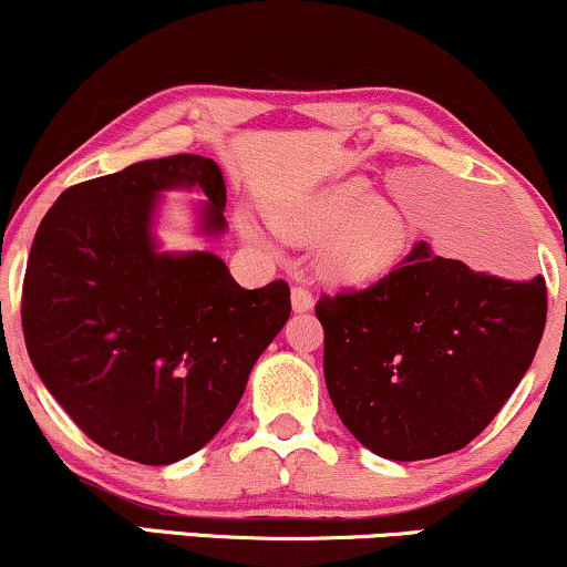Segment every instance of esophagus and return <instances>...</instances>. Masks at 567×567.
Masks as SVG:
<instances>
[{
  "mask_svg": "<svg viewBox=\"0 0 567 567\" xmlns=\"http://www.w3.org/2000/svg\"><path fill=\"white\" fill-rule=\"evenodd\" d=\"M291 310L295 312L312 310V295L305 289V286H295V289H291Z\"/></svg>",
  "mask_w": 567,
  "mask_h": 567,
  "instance_id": "34e87169",
  "label": "esophagus"
}]
</instances>
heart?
<instances>
[{"instance_id":"obj_1","label":"heart","mask_w":567,"mask_h":567,"mask_svg":"<svg viewBox=\"0 0 567 567\" xmlns=\"http://www.w3.org/2000/svg\"><path fill=\"white\" fill-rule=\"evenodd\" d=\"M244 236H255L239 220ZM278 230L291 244H320L318 270L337 286H370L389 276L410 249V226L389 202L373 197L362 178L326 186L297 213L278 218Z\"/></svg>"}]
</instances>
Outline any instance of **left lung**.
<instances>
[{
  "mask_svg": "<svg viewBox=\"0 0 567 567\" xmlns=\"http://www.w3.org/2000/svg\"><path fill=\"white\" fill-rule=\"evenodd\" d=\"M323 375L341 423L379 457L412 463L471 444L509 400L547 323L544 278L515 284L433 255L323 297Z\"/></svg>",
  "mask_w": 567,
  "mask_h": 567,
  "instance_id": "1",
  "label": "left lung"
}]
</instances>
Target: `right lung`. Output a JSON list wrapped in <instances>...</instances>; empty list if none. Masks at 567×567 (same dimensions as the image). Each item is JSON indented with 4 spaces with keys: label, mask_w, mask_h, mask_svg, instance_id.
I'll use <instances>...</instances> for the list:
<instances>
[{
    "label": "right lung",
    "mask_w": 567,
    "mask_h": 567,
    "mask_svg": "<svg viewBox=\"0 0 567 567\" xmlns=\"http://www.w3.org/2000/svg\"><path fill=\"white\" fill-rule=\"evenodd\" d=\"M167 192H199L226 234V181L199 155L142 159L62 192L33 239L23 333L39 379L91 442L171 465L218 433L291 312L289 286L241 289L215 251H165Z\"/></svg>",
    "instance_id": "right-lung-1"
}]
</instances>
